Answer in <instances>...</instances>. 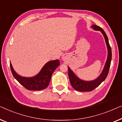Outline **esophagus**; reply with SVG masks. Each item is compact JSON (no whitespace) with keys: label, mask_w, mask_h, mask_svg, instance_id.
<instances>
[{"label":"esophagus","mask_w":122,"mask_h":122,"mask_svg":"<svg viewBox=\"0 0 122 122\" xmlns=\"http://www.w3.org/2000/svg\"><path fill=\"white\" fill-rule=\"evenodd\" d=\"M62 59H63V60H64V57H63V58H62Z\"/></svg>","instance_id":"obj_1"}]
</instances>
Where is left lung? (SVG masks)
I'll list each match as a JSON object with an SVG mask.
<instances>
[{
	"label": "left lung",
	"mask_w": 122,
	"mask_h": 122,
	"mask_svg": "<svg viewBox=\"0 0 122 122\" xmlns=\"http://www.w3.org/2000/svg\"><path fill=\"white\" fill-rule=\"evenodd\" d=\"M91 28H92L94 30L100 31L104 36L108 49L107 59L106 64L104 65V68H103L101 74H100V76L97 78H96L94 80H93V81H86L80 79L71 71V68L69 66H68V76H69V81L71 86H73L74 89L79 92H90L93 91V89H94L95 88L99 86L106 79L107 76L110 66H111L112 60V50L106 33L104 32L103 29H102L101 27L96 25H92L91 26Z\"/></svg>",
	"instance_id": "obj_1"
}]
</instances>
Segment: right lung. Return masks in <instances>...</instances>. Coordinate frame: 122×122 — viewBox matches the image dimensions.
Here are the masks:
<instances>
[{
	"label": "right lung",
	"mask_w": 122,
	"mask_h": 122,
	"mask_svg": "<svg viewBox=\"0 0 122 122\" xmlns=\"http://www.w3.org/2000/svg\"><path fill=\"white\" fill-rule=\"evenodd\" d=\"M59 65L60 61L58 59L49 61L43 66L36 76L24 77L16 73L10 62L11 71L14 77L26 89L31 91H41L46 89L49 84L53 73Z\"/></svg>",
	"instance_id": "obj_1"
}]
</instances>
